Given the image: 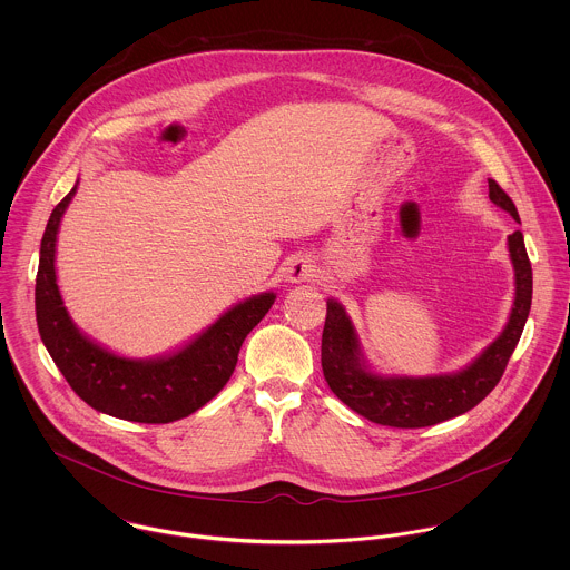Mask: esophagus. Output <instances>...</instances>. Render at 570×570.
I'll use <instances>...</instances> for the list:
<instances>
[{"mask_svg":"<svg viewBox=\"0 0 570 570\" xmlns=\"http://www.w3.org/2000/svg\"><path fill=\"white\" fill-rule=\"evenodd\" d=\"M285 274H287V281L301 283V281H307V278L314 276V265L309 261H305V258H296V261H292L287 265Z\"/></svg>","mask_w":570,"mask_h":570,"instance_id":"34e87169","label":"esophagus"}]
</instances>
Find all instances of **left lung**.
<instances>
[{"label":"left lung","mask_w":570,"mask_h":570,"mask_svg":"<svg viewBox=\"0 0 570 570\" xmlns=\"http://www.w3.org/2000/svg\"><path fill=\"white\" fill-rule=\"evenodd\" d=\"M489 199L520 222L511 197L495 179H489ZM509 252L515 267V301L500 337L468 368L439 377H380L362 357L355 328L346 312L326 301L323 328V373L333 395L373 423L391 428H425L459 416L481 404L500 382L522 328L533 296V272L522 233L509 235Z\"/></svg>","instance_id":"left-lung-1"}]
</instances>
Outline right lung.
Returning <instances> with one entry per match:
<instances>
[{
    "mask_svg": "<svg viewBox=\"0 0 570 570\" xmlns=\"http://www.w3.org/2000/svg\"><path fill=\"white\" fill-rule=\"evenodd\" d=\"M77 186L55 206L46 226L35 287L37 325L55 364L87 406L136 421L170 423L208 404L230 380L245 335L274 305V294H261L233 307L181 351L136 362L118 357L89 342L72 325L55 274V245L61 217Z\"/></svg>",
    "mask_w": 570,
    "mask_h": 570,
    "instance_id": "1",
    "label": "right lung"
}]
</instances>
